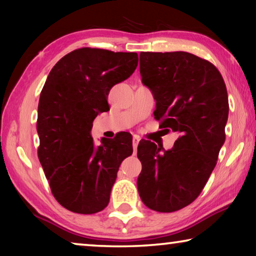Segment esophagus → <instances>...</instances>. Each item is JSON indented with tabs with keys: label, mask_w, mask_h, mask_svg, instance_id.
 I'll return each instance as SVG.
<instances>
[{
	"label": "esophagus",
	"mask_w": 256,
	"mask_h": 256,
	"mask_svg": "<svg viewBox=\"0 0 256 256\" xmlns=\"http://www.w3.org/2000/svg\"><path fill=\"white\" fill-rule=\"evenodd\" d=\"M138 142H140V138H138V136H134V138H132V144H133V150H134V154L136 152V149H138Z\"/></svg>",
	"instance_id": "esophagus-1"
}]
</instances>
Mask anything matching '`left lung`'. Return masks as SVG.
<instances>
[{
  "label": "left lung",
  "mask_w": 256,
  "mask_h": 256,
  "mask_svg": "<svg viewBox=\"0 0 256 256\" xmlns=\"http://www.w3.org/2000/svg\"><path fill=\"white\" fill-rule=\"evenodd\" d=\"M140 73L157 102L159 128L180 136L162 152L151 141L138 144V194L149 209L174 212L200 196L216 167L226 138V84L214 64L186 52H142Z\"/></svg>",
  "instance_id": "left-lung-1"
}]
</instances>
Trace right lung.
I'll list each match as a JSON object with an SVG mask.
<instances>
[{
  "label": "right lung",
  "instance_id": "1",
  "mask_svg": "<svg viewBox=\"0 0 256 256\" xmlns=\"http://www.w3.org/2000/svg\"><path fill=\"white\" fill-rule=\"evenodd\" d=\"M136 53L82 47L63 56L50 72L38 104V158L54 198L74 214L107 206L123 160L133 152L132 136L120 133L94 144L92 128L110 110L112 86L138 66Z\"/></svg>",
  "mask_w": 256,
  "mask_h": 256
}]
</instances>
